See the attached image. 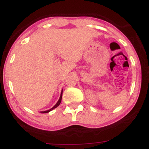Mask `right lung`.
Here are the masks:
<instances>
[{
	"label": "right lung",
	"mask_w": 149,
	"mask_h": 149,
	"mask_svg": "<svg viewBox=\"0 0 149 149\" xmlns=\"http://www.w3.org/2000/svg\"><path fill=\"white\" fill-rule=\"evenodd\" d=\"M62 95H63V90H62V92H61V97H60V99H59V100H58V102L56 103V104H55V106L53 107H52V108H51L50 109H49V110L44 111V112H41L42 113H47V112H50L51 110H52V109H55V108H56L57 107H58V106H59V104H61V100H62Z\"/></svg>",
	"instance_id": "add662e5"
}]
</instances>
